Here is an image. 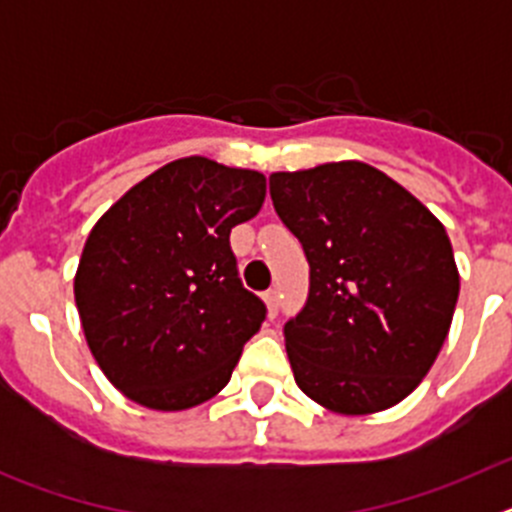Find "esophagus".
Listing matches in <instances>:
<instances>
[{"label": "esophagus", "mask_w": 512, "mask_h": 512, "mask_svg": "<svg viewBox=\"0 0 512 512\" xmlns=\"http://www.w3.org/2000/svg\"><path fill=\"white\" fill-rule=\"evenodd\" d=\"M264 302L266 307H269V315L274 318L279 312V289H269V292H264Z\"/></svg>", "instance_id": "obj_1"}]
</instances>
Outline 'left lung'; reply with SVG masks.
<instances>
[{"instance_id":"obj_1","label":"left lung","mask_w":512,"mask_h":512,"mask_svg":"<svg viewBox=\"0 0 512 512\" xmlns=\"http://www.w3.org/2000/svg\"><path fill=\"white\" fill-rule=\"evenodd\" d=\"M269 192L310 264L305 307L284 325L297 387L341 415L392 408L449 336L459 271L446 228L361 161L279 171Z\"/></svg>"}]
</instances>
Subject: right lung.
I'll return each instance as SVG.
<instances>
[{"mask_svg":"<svg viewBox=\"0 0 512 512\" xmlns=\"http://www.w3.org/2000/svg\"><path fill=\"white\" fill-rule=\"evenodd\" d=\"M266 197L264 174L171 161L97 220L74 297L89 351L125 397L187 410L230 382L266 305L243 287L230 230Z\"/></svg>","mask_w":512,"mask_h":512,"instance_id":"right-lung-1","label":"right lung"}]
</instances>
